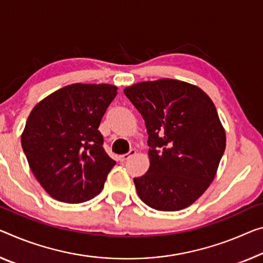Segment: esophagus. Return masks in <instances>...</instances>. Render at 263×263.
I'll return each instance as SVG.
<instances>
[{"label":"esophagus","mask_w":263,"mask_h":263,"mask_svg":"<svg viewBox=\"0 0 263 263\" xmlns=\"http://www.w3.org/2000/svg\"><path fill=\"white\" fill-rule=\"evenodd\" d=\"M134 154H136V152L134 151V149H132V151H130V152H129V153H128V154H123V155H120V157H119V159H120V161H121V162H124V161H127V160L129 159V157H130V156H133V155H134Z\"/></svg>","instance_id":"1"}]
</instances>
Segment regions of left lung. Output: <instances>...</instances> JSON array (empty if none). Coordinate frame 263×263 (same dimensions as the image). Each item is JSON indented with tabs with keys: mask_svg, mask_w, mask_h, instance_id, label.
I'll list each match as a JSON object with an SVG mask.
<instances>
[{
	"mask_svg": "<svg viewBox=\"0 0 263 263\" xmlns=\"http://www.w3.org/2000/svg\"><path fill=\"white\" fill-rule=\"evenodd\" d=\"M148 133V172L135 177L140 199L156 211L193 204L213 182L226 149L215 104L194 84L173 79L124 88Z\"/></svg>",
	"mask_w": 263,
	"mask_h": 263,
	"instance_id": "left-lung-1",
	"label": "left lung"
}]
</instances>
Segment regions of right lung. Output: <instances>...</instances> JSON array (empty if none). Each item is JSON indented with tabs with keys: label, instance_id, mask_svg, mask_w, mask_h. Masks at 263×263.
Returning <instances> with one entry per match:
<instances>
[{
	"label": "right lung",
	"instance_id": "right-lung-1",
	"mask_svg": "<svg viewBox=\"0 0 263 263\" xmlns=\"http://www.w3.org/2000/svg\"><path fill=\"white\" fill-rule=\"evenodd\" d=\"M116 90L107 83H72L30 111L22 148L36 180L52 199L81 203L103 189L116 162L103 149L99 126Z\"/></svg>",
	"mask_w": 263,
	"mask_h": 263
}]
</instances>
